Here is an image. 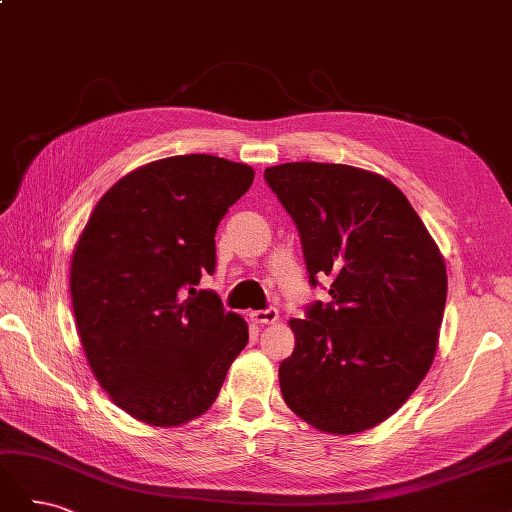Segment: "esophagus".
<instances>
[{"instance_id": "34e87169", "label": "esophagus", "mask_w": 512, "mask_h": 512, "mask_svg": "<svg viewBox=\"0 0 512 512\" xmlns=\"http://www.w3.org/2000/svg\"><path fill=\"white\" fill-rule=\"evenodd\" d=\"M280 318V312L275 307H267V309H258V312H252V320L258 324H273Z\"/></svg>"}]
</instances>
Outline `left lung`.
<instances>
[{"instance_id": "left-lung-1", "label": "left lung", "mask_w": 512, "mask_h": 512, "mask_svg": "<svg viewBox=\"0 0 512 512\" xmlns=\"http://www.w3.org/2000/svg\"><path fill=\"white\" fill-rule=\"evenodd\" d=\"M265 179L299 228L309 284L331 277V301L290 320L297 342L280 365L286 406L337 436L376 427L406 404L436 356L444 258L382 175L288 162Z\"/></svg>"}]
</instances>
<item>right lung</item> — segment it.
<instances>
[{
    "label": "right lung",
    "instance_id": "right-lung-1",
    "mask_svg": "<svg viewBox=\"0 0 512 512\" xmlns=\"http://www.w3.org/2000/svg\"><path fill=\"white\" fill-rule=\"evenodd\" d=\"M254 168L205 153L145 164L91 213L70 294L91 371L115 404L153 427L200 416L247 344V324L213 290L215 230Z\"/></svg>",
    "mask_w": 512,
    "mask_h": 512
}]
</instances>
